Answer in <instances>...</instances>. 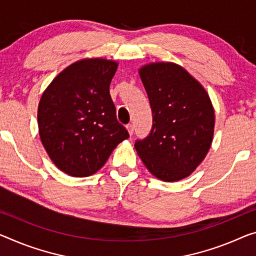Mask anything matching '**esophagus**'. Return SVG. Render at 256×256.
<instances>
[{
  "label": "esophagus",
  "mask_w": 256,
  "mask_h": 256,
  "mask_svg": "<svg viewBox=\"0 0 256 256\" xmlns=\"http://www.w3.org/2000/svg\"><path fill=\"white\" fill-rule=\"evenodd\" d=\"M127 130H128V132H129V135H132V132H134V124H127Z\"/></svg>",
  "instance_id": "34e87169"
}]
</instances>
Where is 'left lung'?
Instances as JSON below:
<instances>
[{
  "label": "left lung",
  "mask_w": 256,
  "mask_h": 256,
  "mask_svg": "<svg viewBox=\"0 0 256 256\" xmlns=\"http://www.w3.org/2000/svg\"><path fill=\"white\" fill-rule=\"evenodd\" d=\"M150 100L153 124L136 140L137 154L156 178H188L205 159L213 142L215 113L199 81L175 62H151L138 70Z\"/></svg>",
  "instance_id": "1"
}]
</instances>
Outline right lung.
I'll list each match as a JSON object with an SVG mask.
<instances>
[{
    "mask_svg": "<svg viewBox=\"0 0 256 256\" xmlns=\"http://www.w3.org/2000/svg\"><path fill=\"white\" fill-rule=\"evenodd\" d=\"M116 68V62L104 58L78 60L62 70L41 96V142L56 167L73 178L95 174L129 137L118 122L110 95Z\"/></svg>",
    "mask_w": 256,
    "mask_h": 256,
    "instance_id": "1",
    "label": "right lung"
}]
</instances>
